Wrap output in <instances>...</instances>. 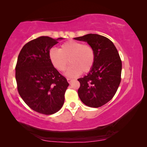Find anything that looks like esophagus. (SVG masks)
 Here are the masks:
<instances>
[{
	"instance_id": "34e87169",
	"label": "esophagus",
	"mask_w": 147,
	"mask_h": 147,
	"mask_svg": "<svg viewBox=\"0 0 147 147\" xmlns=\"http://www.w3.org/2000/svg\"><path fill=\"white\" fill-rule=\"evenodd\" d=\"M67 80L68 83H71V82L72 81V79H71V78H67Z\"/></svg>"
}]
</instances>
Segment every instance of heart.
Returning a JSON list of instances; mask_svg holds the SVG:
<instances>
[{
	"mask_svg": "<svg viewBox=\"0 0 147 147\" xmlns=\"http://www.w3.org/2000/svg\"><path fill=\"white\" fill-rule=\"evenodd\" d=\"M52 65L57 71H64L68 63L71 64L66 72L69 77H76L80 74L88 73L95 61V52L88 44L69 40L60 46L59 49L52 48L49 51Z\"/></svg>",
	"mask_w": 147,
	"mask_h": 147,
	"instance_id": "heart-1",
	"label": "heart"
}]
</instances>
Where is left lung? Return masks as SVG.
<instances>
[{
	"instance_id": "left-lung-1",
	"label": "left lung",
	"mask_w": 147,
	"mask_h": 147,
	"mask_svg": "<svg viewBox=\"0 0 147 147\" xmlns=\"http://www.w3.org/2000/svg\"><path fill=\"white\" fill-rule=\"evenodd\" d=\"M86 41L95 52V61L87 76L78 79L82 102L92 108L101 107L112 99L121 82L122 61L114 43L98 34L74 38Z\"/></svg>"
}]
</instances>
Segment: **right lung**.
<instances>
[{"label":"right lung","mask_w":147,"mask_h":147,"mask_svg":"<svg viewBox=\"0 0 147 147\" xmlns=\"http://www.w3.org/2000/svg\"><path fill=\"white\" fill-rule=\"evenodd\" d=\"M59 39L42 36L28 42L20 51L15 67L20 96L30 108L45 115L61 109L69 86L49 58L50 49Z\"/></svg>","instance_id":"right-lung-1"}]
</instances>
